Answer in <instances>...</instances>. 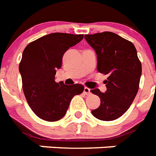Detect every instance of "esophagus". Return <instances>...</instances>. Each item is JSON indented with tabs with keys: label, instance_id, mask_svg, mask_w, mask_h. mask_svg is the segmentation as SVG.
I'll use <instances>...</instances> for the list:
<instances>
[{
	"label": "esophagus",
	"instance_id": "esophagus-1",
	"mask_svg": "<svg viewBox=\"0 0 156 156\" xmlns=\"http://www.w3.org/2000/svg\"><path fill=\"white\" fill-rule=\"evenodd\" d=\"M84 94H86V95H89L91 93L90 92V89L88 88H87V87H85V88H84Z\"/></svg>",
	"mask_w": 156,
	"mask_h": 156
}]
</instances>
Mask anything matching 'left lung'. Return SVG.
<instances>
[{
	"instance_id": "obj_1",
	"label": "left lung",
	"mask_w": 156,
	"mask_h": 156,
	"mask_svg": "<svg viewBox=\"0 0 156 156\" xmlns=\"http://www.w3.org/2000/svg\"><path fill=\"white\" fill-rule=\"evenodd\" d=\"M84 38L97 53L98 71L108 75L105 93L91 89L101 98L100 106L92 113L99 120H115L127 111L139 90L142 64L136 48L131 42L109 31L86 34Z\"/></svg>"
}]
</instances>
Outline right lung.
Returning a JSON list of instances; mask_svg holds the SVG:
<instances>
[{"label": "right lung", "mask_w": 156, "mask_h": 156, "mask_svg": "<svg viewBox=\"0 0 156 156\" xmlns=\"http://www.w3.org/2000/svg\"><path fill=\"white\" fill-rule=\"evenodd\" d=\"M83 38V34L52 33L31 42L23 51L19 64L22 89L28 105L41 119H61L72 98L83 93L84 87L80 84L66 85L55 81L63 54Z\"/></svg>", "instance_id": "right-lung-1"}]
</instances>
